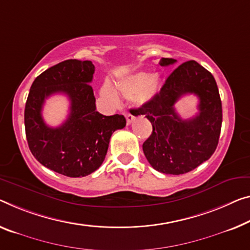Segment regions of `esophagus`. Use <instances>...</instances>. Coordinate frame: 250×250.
<instances>
[{
    "label": "esophagus",
    "instance_id": "34e87169",
    "mask_svg": "<svg viewBox=\"0 0 250 250\" xmlns=\"http://www.w3.org/2000/svg\"><path fill=\"white\" fill-rule=\"evenodd\" d=\"M125 117H126V122H127V125L132 124V122L134 121V116H133V115L129 114V113H126V114H125Z\"/></svg>",
    "mask_w": 250,
    "mask_h": 250
}]
</instances>
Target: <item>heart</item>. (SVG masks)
<instances>
[{"label":"heart","instance_id":"heart-1","mask_svg":"<svg viewBox=\"0 0 250 250\" xmlns=\"http://www.w3.org/2000/svg\"><path fill=\"white\" fill-rule=\"evenodd\" d=\"M117 88L124 95L132 96L130 98L134 104L142 106L152 101L159 93L160 78L156 74H148L144 71L136 72L122 80ZM101 93L112 105H116L120 101L116 89L108 83L102 87Z\"/></svg>","mask_w":250,"mask_h":250}]
</instances>
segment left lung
I'll list each match as a JSON object with an SVG mask.
<instances>
[{
	"label": "left lung",
	"mask_w": 250,
	"mask_h": 250,
	"mask_svg": "<svg viewBox=\"0 0 250 250\" xmlns=\"http://www.w3.org/2000/svg\"><path fill=\"white\" fill-rule=\"evenodd\" d=\"M176 62L162 58L161 66ZM194 93L199 98V113L182 120L175 112V103L184 94ZM153 132L143 143L148 163L165 174H184L210 159L216 151L222 123V106L213 76L197 61L190 60L174 69L160 93L140 108Z\"/></svg>",
	"instance_id": "1"
}]
</instances>
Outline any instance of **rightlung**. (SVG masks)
Returning a JSON list of instances; mask_svg holds the SVG:
<instances>
[{
	"label": "right lung",
	"mask_w": 250,
	"mask_h": 250,
	"mask_svg": "<svg viewBox=\"0 0 250 250\" xmlns=\"http://www.w3.org/2000/svg\"><path fill=\"white\" fill-rule=\"evenodd\" d=\"M95 66L89 60H64L34 79L25 103L24 125L29 148L45 167L69 178L93 173L105 160L113 133L125 127L123 115L105 116L96 110L90 86ZM64 93L71 101L68 118L50 128L42 107L51 94Z\"/></svg>",
	"instance_id": "1"
}]
</instances>
